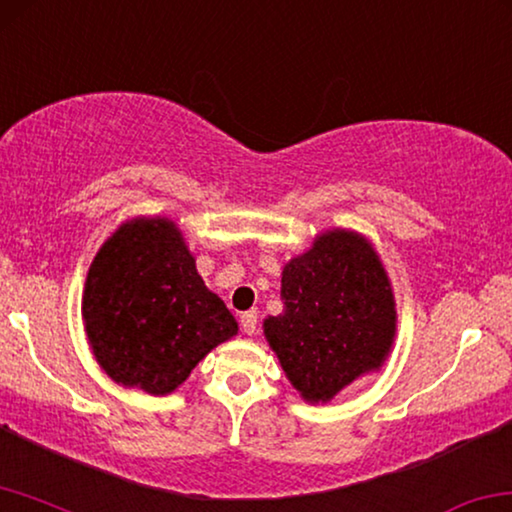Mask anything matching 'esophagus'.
I'll return each instance as SVG.
<instances>
[{
	"label": "esophagus",
	"instance_id": "obj_1",
	"mask_svg": "<svg viewBox=\"0 0 512 512\" xmlns=\"http://www.w3.org/2000/svg\"><path fill=\"white\" fill-rule=\"evenodd\" d=\"M240 325H242V332L247 336H254L256 334V325H258V318H256V311H247L240 316Z\"/></svg>",
	"mask_w": 512,
	"mask_h": 512
}]
</instances>
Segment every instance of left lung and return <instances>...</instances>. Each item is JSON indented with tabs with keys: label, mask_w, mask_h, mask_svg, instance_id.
Listing matches in <instances>:
<instances>
[{
	"label": "left lung",
	"mask_w": 512,
	"mask_h": 512,
	"mask_svg": "<svg viewBox=\"0 0 512 512\" xmlns=\"http://www.w3.org/2000/svg\"><path fill=\"white\" fill-rule=\"evenodd\" d=\"M283 313L263 334L304 403H329L338 391L380 371L396 341V297L373 242L329 229L283 265Z\"/></svg>",
	"instance_id": "8db88e82"
}]
</instances>
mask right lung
<instances>
[{
  "label": "right lung",
  "instance_id": "obj_1",
  "mask_svg": "<svg viewBox=\"0 0 512 512\" xmlns=\"http://www.w3.org/2000/svg\"><path fill=\"white\" fill-rule=\"evenodd\" d=\"M91 352L116 384L167 396L217 345L238 334L222 297L169 217H135L102 242L84 281Z\"/></svg>",
  "mask_w": 512,
  "mask_h": 512
}]
</instances>
